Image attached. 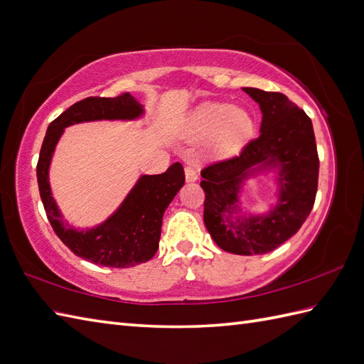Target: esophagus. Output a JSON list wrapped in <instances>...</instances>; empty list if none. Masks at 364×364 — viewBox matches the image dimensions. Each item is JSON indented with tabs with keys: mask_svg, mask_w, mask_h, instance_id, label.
Instances as JSON below:
<instances>
[{
	"mask_svg": "<svg viewBox=\"0 0 364 364\" xmlns=\"http://www.w3.org/2000/svg\"><path fill=\"white\" fill-rule=\"evenodd\" d=\"M184 173H186V181L192 183V181H197L198 180V171L196 167L188 166L184 168Z\"/></svg>",
	"mask_w": 364,
	"mask_h": 364,
	"instance_id": "1",
	"label": "esophagus"
}]
</instances>
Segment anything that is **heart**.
Segmentation results:
<instances>
[{"label": "heart", "mask_w": 364, "mask_h": 364, "mask_svg": "<svg viewBox=\"0 0 364 364\" xmlns=\"http://www.w3.org/2000/svg\"><path fill=\"white\" fill-rule=\"evenodd\" d=\"M188 130L193 138L213 136L218 155L237 151L252 132V117L242 107L226 102H203L191 113Z\"/></svg>", "instance_id": "b5f03b06"}]
</instances>
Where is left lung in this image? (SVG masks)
<instances>
[{
    "instance_id": "1",
    "label": "left lung",
    "mask_w": 364,
    "mask_h": 364,
    "mask_svg": "<svg viewBox=\"0 0 364 364\" xmlns=\"http://www.w3.org/2000/svg\"><path fill=\"white\" fill-rule=\"evenodd\" d=\"M259 104L260 134L239 156L206 167L203 220L222 250L240 256L267 255L298 232L314 208L319 161L310 117L282 92L243 88ZM274 175L275 201L265 213L247 211V181Z\"/></svg>"
}]
</instances>
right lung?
<instances>
[{"label":"right lung","mask_w":364,"mask_h":364,"mask_svg":"<svg viewBox=\"0 0 364 364\" xmlns=\"http://www.w3.org/2000/svg\"><path fill=\"white\" fill-rule=\"evenodd\" d=\"M146 114L129 92L117 97H87L71 105L48 127L37 164L40 197L53 230L75 256L96 265L129 268L155 256L161 237L163 215L184 184V171L173 163L161 175H139L121 205L104 222L91 228L68 223L49 183V168L66 127L95 121H138Z\"/></svg>","instance_id":"add662e5"}]
</instances>
